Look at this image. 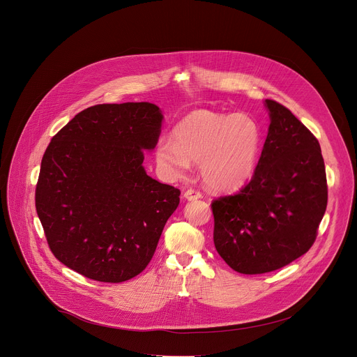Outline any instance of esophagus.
Wrapping results in <instances>:
<instances>
[{
	"label": "esophagus",
	"instance_id": "esophagus-1",
	"mask_svg": "<svg viewBox=\"0 0 357 357\" xmlns=\"http://www.w3.org/2000/svg\"><path fill=\"white\" fill-rule=\"evenodd\" d=\"M183 197L188 200V202H195V200H199L202 199V193L195 190V189H188L183 195Z\"/></svg>",
	"mask_w": 357,
	"mask_h": 357
}]
</instances>
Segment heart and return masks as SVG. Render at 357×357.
Segmentation results:
<instances>
[{
	"instance_id": "obj_1",
	"label": "heart",
	"mask_w": 357,
	"mask_h": 357,
	"mask_svg": "<svg viewBox=\"0 0 357 357\" xmlns=\"http://www.w3.org/2000/svg\"><path fill=\"white\" fill-rule=\"evenodd\" d=\"M155 147V162L168 178H182L190 162L200 164L203 183L214 192L243 189L255 176L263 143L260 125L246 114L197 109Z\"/></svg>"
}]
</instances>
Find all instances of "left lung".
Returning a JSON list of instances; mask_svg holds the SVG:
<instances>
[{"instance_id": "obj_1", "label": "left lung", "mask_w": 357, "mask_h": 357, "mask_svg": "<svg viewBox=\"0 0 357 357\" xmlns=\"http://www.w3.org/2000/svg\"><path fill=\"white\" fill-rule=\"evenodd\" d=\"M270 126L255 176L238 195L214 200V245L241 274H264L303 256L327 208L319 140L284 105L266 100Z\"/></svg>"}]
</instances>
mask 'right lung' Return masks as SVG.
Instances as JSON below:
<instances>
[{
	"instance_id": "add662e5",
	"label": "right lung",
	"mask_w": 357,
	"mask_h": 357,
	"mask_svg": "<svg viewBox=\"0 0 357 357\" xmlns=\"http://www.w3.org/2000/svg\"><path fill=\"white\" fill-rule=\"evenodd\" d=\"M162 121L151 102L100 104L75 115L51 139L36 210L51 252L70 270L116 284L150 263L181 195L143 167Z\"/></svg>"
}]
</instances>
